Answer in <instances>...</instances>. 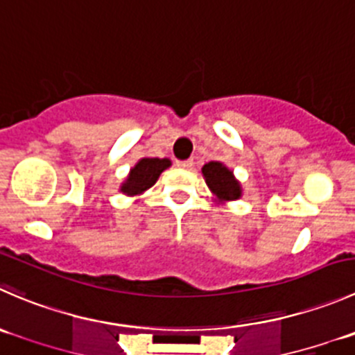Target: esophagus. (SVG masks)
Returning <instances> with one entry per match:
<instances>
[{
    "label": "esophagus",
    "mask_w": 355,
    "mask_h": 355,
    "mask_svg": "<svg viewBox=\"0 0 355 355\" xmlns=\"http://www.w3.org/2000/svg\"><path fill=\"white\" fill-rule=\"evenodd\" d=\"M192 164H194V161H192V159L177 161V166H178V168H185V170H189V168H192Z\"/></svg>",
    "instance_id": "1"
}]
</instances>
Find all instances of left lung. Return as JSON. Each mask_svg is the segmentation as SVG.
Segmentation results:
<instances>
[{"mask_svg": "<svg viewBox=\"0 0 355 355\" xmlns=\"http://www.w3.org/2000/svg\"><path fill=\"white\" fill-rule=\"evenodd\" d=\"M202 175H205L208 187L218 199L230 201V199H237L241 196V185L234 178L232 171L223 166L222 163L211 161V163L205 164Z\"/></svg>", "mask_w": 355, "mask_h": 355, "instance_id": "left-lung-1", "label": "left lung"}]
</instances>
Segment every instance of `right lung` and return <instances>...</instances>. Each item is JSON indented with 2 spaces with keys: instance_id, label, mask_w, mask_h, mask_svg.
Listing matches in <instances>:
<instances>
[{
  "instance_id": "1",
  "label": "right lung",
  "mask_w": 355,
  "mask_h": 355,
  "mask_svg": "<svg viewBox=\"0 0 355 355\" xmlns=\"http://www.w3.org/2000/svg\"><path fill=\"white\" fill-rule=\"evenodd\" d=\"M170 159H157V157H144L139 163L135 164L132 171H130V177L126 178V182L123 184L121 191L125 194H140V192L147 191L149 187H153L156 184L157 177L161 175V171L166 170L170 166Z\"/></svg>"
}]
</instances>
